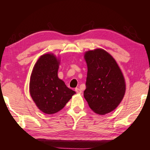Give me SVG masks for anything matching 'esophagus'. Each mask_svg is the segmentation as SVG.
<instances>
[{
    "label": "esophagus",
    "instance_id": "1",
    "mask_svg": "<svg viewBox=\"0 0 150 150\" xmlns=\"http://www.w3.org/2000/svg\"><path fill=\"white\" fill-rule=\"evenodd\" d=\"M75 91L77 92V93H79V94H81V93H82V91H81V90L80 88H75Z\"/></svg>",
    "mask_w": 150,
    "mask_h": 150
}]
</instances>
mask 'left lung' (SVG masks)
Here are the masks:
<instances>
[{"label":"left lung","instance_id":"1","mask_svg":"<svg viewBox=\"0 0 150 150\" xmlns=\"http://www.w3.org/2000/svg\"><path fill=\"white\" fill-rule=\"evenodd\" d=\"M88 66L84 97L95 113L105 115L113 111L126 91L122 73L113 57L103 49L84 54Z\"/></svg>","mask_w":150,"mask_h":150}]
</instances>
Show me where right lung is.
I'll return each instance as SVG.
<instances>
[{
  "label": "right lung",
  "mask_w": 150,
  "mask_h": 150,
  "mask_svg": "<svg viewBox=\"0 0 150 150\" xmlns=\"http://www.w3.org/2000/svg\"><path fill=\"white\" fill-rule=\"evenodd\" d=\"M59 64V59L53 54H44L38 59L31 75L30 95L38 108L46 114L61 110L75 94L58 77Z\"/></svg>",
  "instance_id": "right-lung-1"
}]
</instances>
